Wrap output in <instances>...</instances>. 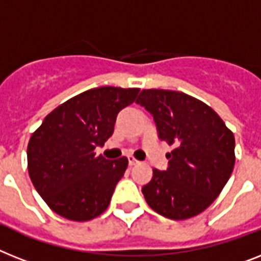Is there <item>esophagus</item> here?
Returning a JSON list of instances; mask_svg holds the SVG:
<instances>
[{
    "instance_id": "34e87169",
    "label": "esophagus",
    "mask_w": 261,
    "mask_h": 261,
    "mask_svg": "<svg viewBox=\"0 0 261 261\" xmlns=\"http://www.w3.org/2000/svg\"><path fill=\"white\" fill-rule=\"evenodd\" d=\"M128 161H129V167H133V165L139 164V163H140V161L136 160L133 156H128Z\"/></svg>"
}]
</instances>
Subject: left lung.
Returning <instances> with one entry per match:
<instances>
[{"label": "left lung", "mask_w": 261, "mask_h": 261, "mask_svg": "<svg viewBox=\"0 0 261 261\" xmlns=\"http://www.w3.org/2000/svg\"><path fill=\"white\" fill-rule=\"evenodd\" d=\"M136 102L153 116L159 139L173 146L167 169L154 168L141 189L146 203L172 220L199 215L231 177L233 133L212 108L181 92L144 89Z\"/></svg>", "instance_id": "8db88e82"}]
</instances>
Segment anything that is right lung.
Listing matches in <instances>:
<instances>
[{
    "label": "right lung",
    "mask_w": 261,
    "mask_h": 261,
    "mask_svg": "<svg viewBox=\"0 0 261 261\" xmlns=\"http://www.w3.org/2000/svg\"><path fill=\"white\" fill-rule=\"evenodd\" d=\"M139 88H93L50 112L28 144V171L34 188L57 215L73 221L100 216L111 203L128 159L96 156L115 130L118 112Z\"/></svg>",
    "instance_id": "right-lung-1"
}]
</instances>
